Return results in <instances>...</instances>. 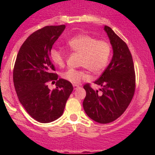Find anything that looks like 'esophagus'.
<instances>
[{"mask_svg": "<svg viewBox=\"0 0 155 155\" xmlns=\"http://www.w3.org/2000/svg\"><path fill=\"white\" fill-rule=\"evenodd\" d=\"M74 90H77V89H79V88H80V86L79 85H78V84H74Z\"/></svg>", "mask_w": 155, "mask_h": 155, "instance_id": "1", "label": "esophagus"}]
</instances>
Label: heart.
<instances>
[{
	"label": "heart",
	"mask_w": 155,
	"mask_h": 155,
	"mask_svg": "<svg viewBox=\"0 0 155 155\" xmlns=\"http://www.w3.org/2000/svg\"><path fill=\"white\" fill-rule=\"evenodd\" d=\"M67 46L71 51L80 54L79 65L87 68L94 74L103 71L109 63L111 55V45L108 41L97 39L95 37L86 34L74 36L67 41ZM50 59L59 67H64L65 55L61 50L52 49ZM64 80L71 84H78L81 81L88 79L85 69H69L61 74Z\"/></svg>",
	"instance_id": "obj_1"
}]
</instances>
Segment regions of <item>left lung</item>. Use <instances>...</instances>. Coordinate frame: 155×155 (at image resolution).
Instances as JSON below:
<instances>
[{
  "label": "left lung",
  "mask_w": 155,
  "mask_h": 155,
  "mask_svg": "<svg viewBox=\"0 0 155 155\" xmlns=\"http://www.w3.org/2000/svg\"><path fill=\"white\" fill-rule=\"evenodd\" d=\"M113 46L110 64L94 84L102 87L101 92L90 84L84 85L86 96L83 107L86 114L98 124H109L126 111L133 99L136 88V75L132 55L127 43L105 25Z\"/></svg>",
  "instance_id": "1"
}]
</instances>
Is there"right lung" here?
Masks as SVG:
<instances>
[{"mask_svg":"<svg viewBox=\"0 0 155 155\" xmlns=\"http://www.w3.org/2000/svg\"><path fill=\"white\" fill-rule=\"evenodd\" d=\"M64 25L45 26L34 31L21 45L13 70L14 85L19 102L36 121L50 123L62 116L73 91L72 84L58 79L50 50L65 28ZM57 81L52 91L47 83Z\"/></svg>","mask_w":155,"mask_h":155,"instance_id":"1","label":"right lung"}]
</instances>
